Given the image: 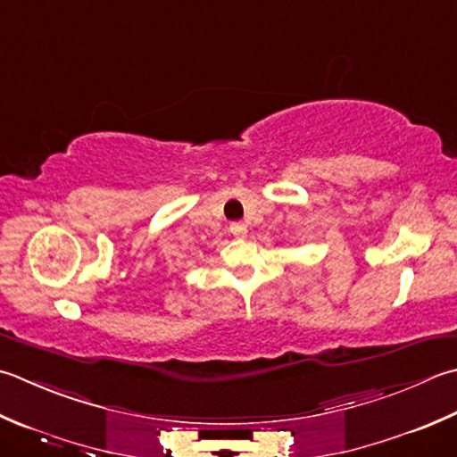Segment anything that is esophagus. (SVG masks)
Instances as JSON below:
<instances>
[{"mask_svg": "<svg viewBox=\"0 0 457 457\" xmlns=\"http://www.w3.org/2000/svg\"><path fill=\"white\" fill-rule=\"evenodd\" d=\"M229 231H231V234H234V237L241 239V237L247 236V226H245V223H241V221H234L229 226Z\"/></svg>", "mask_w": 457, "mask_h": 457, "instance_id": "34e87169", "label": "esophagus"}]
</instances>
